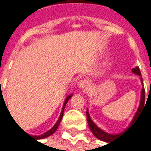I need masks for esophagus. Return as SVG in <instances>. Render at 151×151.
<instances>
[{
  "mask_svg": "<svg viewBox=\"0 0 151 151\" xmlns=\"http://www.w3.org/2000/svg\"><path fill=\"white\" fill-rule=\"evenodd\" d=\"M78 86L80 88H88L89 87V82L86 79H82L78 83Z\"/></svg>",
  "mask_w": 151,
  "mask_h": 151,
  "instance_id": "1",
  "label": "esophagus"
}]
</instances>
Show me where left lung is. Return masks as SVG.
Masks as SVG:
<instances>
[{
  "mask_svg": "<svg viewBox=\"0 0 151 151\" xmlns=\"http://www.w3.org/2000/svg\"><path fill=\"white\" fill-rule=\"evenodd\" d=\"M132 72L134 73L137 74V75L141 76V73H140V71H139V67H136V68H133ZM140 81H141V83H143V79H142V78H140ZM145 88H142L139 106V109H138L137 112H136V114H135L134 117V119H133V120L131 121V123H130V125H129V126H131V125H132L133 123L135 121L136 118L139 116V114H140V112H141V110H142L144 105H145ZM86 114H87V121H88V124L89 129H90V130L92 131V133L93 134V135H94L96 138H98L99 139H100V140H102V141H105V142L109 143V142L112 141L114 139H115V138L118 137L119 135H120V134H108V133L104 132V130H102L101 129H99V128L92 121L91 118H90V116H89V114H88V109H87Z\"/></svg>",
  "mask_w": 151,
  "mask_h": 151,
  "instance_id": "8db88e82",
  "label": "left lung"
}]
</instances>
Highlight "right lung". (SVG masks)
<instances>
[{
	"label": "right lung",
	"instance_id": "obj_1",
	"mask_svg": "<svg viewBox=\"0 0 151 151\" xmlns=\"http://www.w3.org/2000/svg\"><path fill=\"white\" fill-rule=\"evenodd\" d=\"M72 95L73 94H70V95H68V96L65 99V102H64V104H63V109H62V112H61V114H60V116L59 118H58V120L57 121V123L54 124V126L51 129H49L48 131H47L46 133H44V134H41V135H37V136H33V137L36 138V139H44V138H47L48 137V136H50L51 134H52L53 133L57 130V129L58 128V125H59L60 122H61V120H62V118H63V112H64V109H65V106L66 104H67V103H68V101L69 100V99H70L71 97H72Z\"/></svg>",
	"mask_w": 151,
	"mask_h": 151
}]
</instances>
